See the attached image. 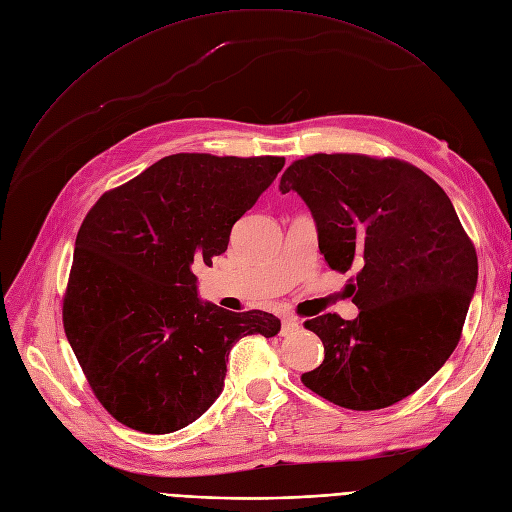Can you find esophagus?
<instances>
[{
  "instance_id": "1",
  "label": "esophagus",
  "mask_w": 512,
  "mask_h": 512,
  "mask_svg": "<svg viewBox=\"0 0 512 512\" xmlns=\"http://www.w3.org/2000/svg\"><path fill=\"white\" fill-rule=\"evenodd\" d=\"M301 330V324H299V319L297 317H284L282 319V328H280V336H292V334H297Z\"/></svg>"
}]
</instances>
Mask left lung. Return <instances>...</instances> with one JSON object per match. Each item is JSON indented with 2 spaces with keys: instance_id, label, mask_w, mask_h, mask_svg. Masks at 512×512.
<instances>
[{
  "instance_id": "8db88e82",
  "label": "left lung",
  "mask_w": 512,
  "mask_h": 512,
  "mask_svg": "<svg viewBox=\"0 0 512 512\" xmlns=\"http://www.w3.org/2000/svg\"><path fill=\"white\" fill-rule=\"evenodd\" d=\"M280 191L309 205L332 270H357L348 284L357 319L305 321L324 363L301 382L353 411L407 398L459 344L477 284V253L448 195L409 161L363 153L292 161Z\"/></svg>"
}]
</instances>
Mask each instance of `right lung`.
Returning a JSON list of instances; mask_svg holds the SVG:
<instances>
[{"label": "right lung", "mask_w": 512, "mask_h": 512, "mask_svg": "<svg viewBox=\"0 0 512 512\" xmlns=\"http://www.w3.org/2000/svg\"><path fill=\"white\" fill-rule=\"evenodd\" d=\"M284 157L176 153L99 197L76 234L62 321L85 378L116 421L170 434L220 396L230 348L280 319L197 297L195 263L228 249L236 220Z\"/></svg>", "instance_id": "obj_1"}]
</instances>
